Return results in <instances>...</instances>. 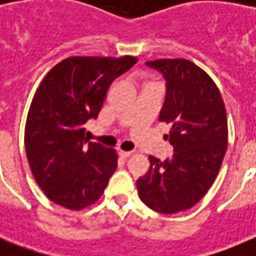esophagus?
<instances>
[{
    "instance_id": "esophagus-1",
    "label": "esophagus",
    "mask_w": 256,
    "mask_h": 256,
    "mask_svg": "<svg viewBox=\"0 0 256 256\" xmlns=\"http://www.w3.org/2000/svg\"><path fill=\"white\" fill-rule=\"evenodd\" d=\"M132 152H124V150H120V156H122V158H124V160H126V158H128V156H132Z\"/></svg>"
}]
</instances>
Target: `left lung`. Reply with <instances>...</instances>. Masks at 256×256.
<instances>
[{"label": "left lung", "mask_w": 256, "mask_h": 256, "mask_svg": "<svg viewBox=\"0 0 256 256\" xmlns=\"http://www.w3.org/2000/svg\"><path fill=\"white\" fill-rule=\"evenodd\" d=\"M166 81L160 120L174 154L164 162L150 156V168L136 180L140 200L152 210L174 214L204 196L214 183L227 148V116L214 81L187 60L146 62Z\"/></svg>", "instance_id": "1"}]
</instances>
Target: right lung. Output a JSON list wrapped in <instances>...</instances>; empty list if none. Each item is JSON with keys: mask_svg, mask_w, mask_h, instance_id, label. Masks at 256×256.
<instances>
[{"mask_svg": "<svg viewBox=\"0 0 256 256\" xmlns=\"http://www.w3.org/2000/svg\"><path fill=\"white\" fill-rule=\"evenodd\" d=\"M136 57H70L46 74L34 94L25 148L36 182L46 196L70 210L100 199L116 168V152L90 142L84 124L96 120L112 81Z\"/></svg>", "mask_w": 256, "mask_h": 256, "instance_id": "add662e5", "label": "right lung"}]
</instances>
